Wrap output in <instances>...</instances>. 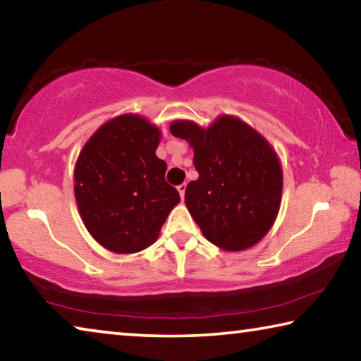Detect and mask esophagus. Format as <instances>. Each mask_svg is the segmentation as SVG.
<instances>
[{"instance_id": "34e87169", "label": "esophagus", "mask_w": 361, "mask_h": 361, "mask_svg": "<svg viewBox=\"0 0 361 361\" xmlns=\"http://www.w3.org/2000/svg\"><path fill=\"white\" fill-rule=\"evenodd\" d=\"M176 189H178V192H180L181 197H185V192H186V183H183V185H180V186L176 188Z\"/></svg>"}]
</instances>
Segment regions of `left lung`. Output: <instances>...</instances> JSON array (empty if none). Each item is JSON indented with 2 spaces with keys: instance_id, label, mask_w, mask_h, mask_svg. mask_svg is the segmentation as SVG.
<instances>
[{
  "instance_id": "8db88e82",
  "label": "left lung",
  "mask_w": 361,
  "mask_h": 361,
  "mask_svg": "<svg viewBox=\"0 0 361 361\" xmlns=\"http://www.w3.org/2000/svg\"><path fill=\"white\" fill-rule=\"evenodd\" d=\"M170 132L194 149L199 178L186 186L185 204L205 239L226 252L258 243L282 202V166L271 143L228 114L207 129L175 121Z\"/></svg>"
}]
</instances>
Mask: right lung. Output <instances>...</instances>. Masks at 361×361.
Listing matches in <instances>:
<instances>
[{"label": "right lung", "mask_w": 361, "mask_h": 361, "mask_svg": "<svg viewBox=\"0 0 361 361\" xmlns=\"http://www.w3.org/2000/svg\"><path fill=\"white\" fill-rule=\"evenodd\" d=\"M161 130L137 114L108 121L84 145L75 167V197L90 235L114 253L156 242L180 194L156 156Z\"/></svg>", "instance_id": "obj_1"}]
</instances>
